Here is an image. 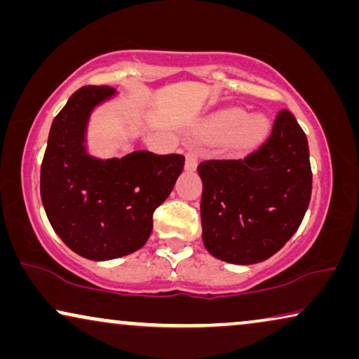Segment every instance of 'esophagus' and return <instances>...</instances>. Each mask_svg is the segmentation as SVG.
Here are the masks:
<instances>
[{
	"mask_svg": "<svg viewBox=\"0 0 359 359\" xmlns=\"http://www.w3.org/2000/svg\"><path fill=\"white\" fill-rule=\"evenodd\" d=\"M196 166H198V154L188 151L186 154V170H196Z\"/></svg>",
	"mask_w": 359,
	"mask_h": 359,
	"instance_id": "1",
	"label": "esophagus"
}]
</instances>
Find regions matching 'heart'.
I'll return each instance as SVG.
<instances>
[{"mask_svg":"<svg viewBox=\"0 0 359 359\" xmlns=\"http://www.w3.org/2000/svg\"><path fill=\"white\" fill-rule=\"evenodd\" d=\"M247 119V114L243 111H229L220 114L214 122V129L219 132V134L229 135L233 134V132L238 130L237 139L240 144L243 145H253L259 142L266 134L268 130V122L264 117H252V119Z\"/></svg>","mask_w":359,"mask_h":359,"instance_id":"1","label":"heart"}]
</instances>
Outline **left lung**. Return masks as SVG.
<instances>
[{
    "label": "left lung",
    "instance_id": "obj_1",
    "mask_svg": "<svg viewBox=\"0 0 359 359\" xmlns=\"http://www.w3.org/2000/svg\"><path fill=\"white\" fill-rule=\"evenodd\" d=\"M198 171L203 242L227 263L273 257L296 233L311 203L307 137L287 109L278 112L266 140L252 154L204 160Z\"/></svg>",
    "mask_w": 359,
    "mask_h": 359
}]
</instances>
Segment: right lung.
<instances>
[{
    "label": "right lung",
    "instance_id": "add662e5",
    "mask_svg": "<svg viewBox=\"0 0 359 359\" xmlns=\"http://www.w3.org/2000/svg\"><path fill=\"white\" fill-rule=\"evenodd\" d=\"M111 86H81L55 116L41 166V198L48 222L73 252L95 262L142 248L154 212L168 198L184 166L180 154L137 150L112 160L85 151L88 116Z\"/></svg>",
    "mask_w": 359,
    "mask_h": 359
}]
</instances>
